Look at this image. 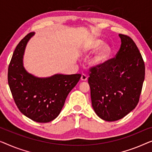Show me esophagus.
Here are the masks:
<instances>
[{"instance_id":"34e87169","label":"esophagus","mask_w":152,"mask_h":152,"mask_svg":"<svg viewBox=\"0 0 152 152\" xmlns=\"http://www.w3.org/2000/svg\"><path fill=\"white\" fill-rule=\"evenodd\" d=\"M80 79H81V80H83V81H86L87 80V76L85 75V74H83L82 76H81Z\"/></svg>"}]
</instances>
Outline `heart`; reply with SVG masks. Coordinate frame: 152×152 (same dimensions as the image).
<instances>
[{
    "mask_svg": "<svg viewBox=\"0 0 152 152\" xmlns=\"http://www.w3.org/2000/svg\"><path fill=\"white\" fill-rule=\"evenodd\" d=\"M104 44V42L100 39H93L91 41H89L86 45L83 48V52L85 54H91L94 53L95 52L99 49L102 45ZM111 50L110 47L108 45H104L100 48L96 55L95 56L93 59V63L96 66L100 65L104 63L110 56Z\"/></svg>",
    "mask_w": 152,
    "mask_h": 152,
    "instance_id": "obj_1",
    "label": "heart"
}]
</instances>
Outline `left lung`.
Segmentation results:
<instances>
[{"label":"left lung","mask_w":152,"mask_h":152,"mask_svg":"<svg viewBox=\"0 0 152 152\" xmlns=\"http://www.w3.org/2000/svg\"><path fill=\"white\" fill-rule=\"evenodd\" d=\"M118 36L121 45L116 58L91 67L88 79L94 110L109 122L123 118L136 107L145 80V63L135 42Z\"/></svg>","instance_id":"8db88e82"}]
</instances>
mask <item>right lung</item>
<instances>
[{
    "mask_svg": "<svg viewBox=\"0 0 152 152\" xmlns=\"http://www.w3.org/2000/svg\"><path fill=\"white\" fill-rule=\"evenodd\" d=\"M31 32L15 49L9 68L8 84L18 110L37 123H49L61 112L67 95L80 80V74H54L46 78L29 74L23 65V56Z\"/></svg>",
    "mask_w": 152,
    "mask_h": 152,
    "instance_id": "add662e5",
    "label": "right lung"
}]
</instances>
